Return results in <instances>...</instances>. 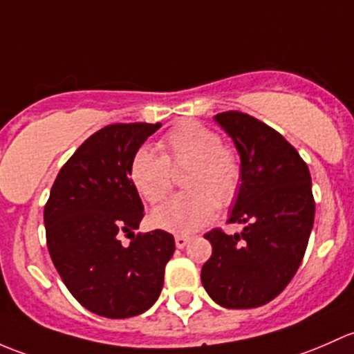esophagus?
I'll list each match as a JSON object with an SVG mask.
<instances>
[{
  "label": "esophagus",
  "mask_w": 354,
  "mask_h": 354,
  "mask_svg": "<svg viewBox=\"0 0 354 354\" xmlns=\"http://www.w3.org/2000/svg\"><path fill=\"white\" fill-rule=\"evenodd\" d=\"M189 236L187 235H176V245H177V249H184L185 245H187L189 243Z\"/></svg>",
  "instance_id": "34e87169"
}]
</instances>
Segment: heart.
<instances>
[{
  "instance_id": "1",
  "label": "heart",
  "mask_w": 354,
  "mask_h": 354,
  "mask_svg": "<svg viewBox=\"0 0 354 354\" xmlns=\"http://www.w3.org/2000/svg\"><path fill=\"white\" fill-rule=\"evenodd\" d=\"M160 151L141 147L129 162V178L148 203H162L174 187V170H185L184 189L151 213L156 228L191 233L204 227L218 206L235 201L242 184V163L232 147L201 122L187 121L172 127L160 140Z\"/></svg>"
}]
</instances>
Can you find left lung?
<instances>
[{
    "label": "left lung",
    "mask_w": 354,
    "mask_h": 354,
    "mask_svg": "<svg viewBox=\"0 0 354 354\" xmlns=\"http://www.w3.org/2000/svg\"><path fill=\"white\" fill-rule=\"evenodd\" d=\"M242 163V184L228 223L243 230L207 232L213 254L204 262V290L225 308H256L278 297L307 250L315 203L307 163L272 127L236 111L214 115Z\"/></svg>",
    "instance_id": "8db88e82"
}]
</instances>
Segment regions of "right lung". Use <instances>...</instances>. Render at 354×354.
I'll list each match as a JSON object with an SVG mask.
<instances>
[{"label":"right lung","instance_id":"right-lung-1","mask_svg":"<svg viewBox=\"0 0 354 354\" xmlns=\"http://www.w3.org/2000/svg\"><path fill=\"white\" fill-rule=\"evenodd\" d=\"M162 124H111L57 174L44 207L47 249L69 293L107 319L140 315L158 300L174 256L170 233H138L143 203L129 178L134 151ZM127 232L131 243H120Z\"/></svg>","mask_w":354,"mask_h":354}]
</instances>
